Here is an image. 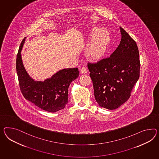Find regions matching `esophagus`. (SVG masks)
Masks as SVG:
<instances>
[{"label":"esophagus","instance_id":"1","mask_svg":"<svg viewBox=\"0 0 159 159\" xmlns=\"http://www.w3.org/2000/svg\"><path fill=\"white\" fill-rule=\"evenodd\" d=\"M80 72L81 74L87 73H88V69L85 67H83L80 70Z\"/></svg>","mask_w":159,"mask_h":159}]
</instances>
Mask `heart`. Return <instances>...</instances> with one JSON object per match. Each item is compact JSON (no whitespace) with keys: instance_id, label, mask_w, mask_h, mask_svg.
I'll return each mask as SVG.
<instances>
[{"instance_id":"b5f03b06","label":"heart","mask_w":159,"mask_h":159,"mask_svg":"<svg viewBox=\"0 0 159 159\" xmlns=\"http://www.w3.org/2000/svg\"><path fill=\"white\" fill-rule=\"evenodd\" d=\"M90 41L88 48V55L94 59H98L106 52L109 35L108 32L104 29L94 28L91 31Z\"/></svg>"}]
</instances>
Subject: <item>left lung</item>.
<instances>
[{
  "label": "left lung",
  "mask_w": 159,
  "mask_h": 159,
  "mask_svg": "<svg viewBox=\"0 0 159 159\" xmlns=\"http://www.w3.org/2000/svg\"><path fill=\"white\" fill-rule=\"evenodd\" d=\"M121 40L110 57L88 63L94 98L101 107L115 110L130 98L139 77L140 61L135 41L121 27Z\"/></svg>",
  "instance_id": "1"
}]
</instances>
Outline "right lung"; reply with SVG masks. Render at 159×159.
<instances>
[{
  "label": "right lung",
  "instance_id": "right-lung-1",
  "mask_svg": "<svg viewBox=\"0 0 159 159\" xmlns=\"http://www.w3.org/2000/svg\"><path fill=\"white\" fill-rule=\"evenodd\" d=\"M25 38L20 44L16 55V69L20 91L26 100L50 112L62 110L68 102V89L71 82L79 75L78 68L65 69L57 71L44 81H36L25 69L21 51Z\"/></svg>",
  "mask_w": 159,
  "mask_h": 159
}]
</instances>
